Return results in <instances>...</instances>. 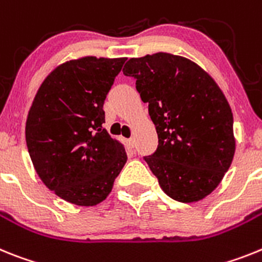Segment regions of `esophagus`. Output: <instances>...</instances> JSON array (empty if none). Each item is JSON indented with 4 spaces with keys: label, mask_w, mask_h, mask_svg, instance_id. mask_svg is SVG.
<instances>
[{
    "label": "esophagus",
    "mask_w": 262,
    "mask_h": 262,
    "mask_svg": "<svg viewBox=\"0 0 262 262\" xmlns=\"http://www.w3.org/2000/svg\"><path fill=\"white\" fill-rule=\"evenodd\" d=\"M126 145H128L129 149H133V147H134V138H129V140H126Z\"/></svg>",
    "instance_id": "obj_1"
}]
</instances>
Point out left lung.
<instances>
[{
	"instance_id": "obj_1",
	"label": "left lung",
	"mask_w": 262,
	"mask_h": 262,
	"mask_svg": "<svg viewBox=\"0 0 262 262\" xmlns=\"http://www.w3.org/2000/svg\"><path fill=\"white\" fill-rule=\"evenodd\" d=\"M122 72L149 103L158 146L144 159L161 188L182 203L211 194L235 154L233 116L217 84L194 62L166 52L129 59Z\"/></svg>"
}]
</instances>
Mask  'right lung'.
<instances>
[{"instance_id": "right-lung-1", "label": "right lung", "mask_w": 262, "mask_h": 262, "mask_svg": "<svg viewBox=\"0 0 262 262\" xmlns=\"http://www.w3.org/2000/svg\"><path fill=\"white\" fill-rule=\"evenodd\" d=\"M125 58L85 56L45 79L26 121V144L36 174L59 198L96 206L126 163L118 141L103 128L104 101Z\"/></svg>"}]
</instances>
